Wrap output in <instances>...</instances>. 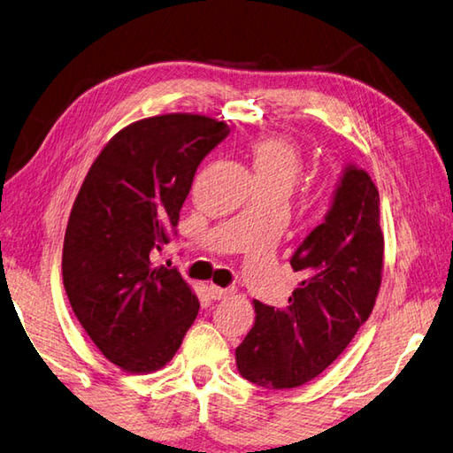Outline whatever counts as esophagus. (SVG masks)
I'll use <instances>...</instances> for the list:
<instances>
[{"instance_id":"34e87169","label":"esophagus","mask_w":453,"mask_h":453,"mask_svg":"<svg viewBox=\"0 0 453 453\" xmlns=\"http://www.w3.org/2000/svg\"><path fill=\"white\" fill-rule=\"evenodd\" d=\"M209 295H211V299L220 301V299H226L228 295H233V291L225 289V288H219V285H209Z\"/></svg>"}]
</instances>
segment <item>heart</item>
<instances>
[{
    "label": "heart",
    "instance_id": "1",
    "mask_svg": "<svg viewBox=\"0 0 453 453\" xmlns=\"http://www.w3.org/2000/svg\"><path fill=\"white\" fill-rule=\"evenodd\" d=\"M257 181H280L291 188L301 172V152L288 138L264 136L252 142Z\"/></svg>",
    "mask_w": 453,
    "mask_h": 453
}]
</instances>
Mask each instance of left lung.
<instances>
[{"mask_svg":"<svg viewBox=\"0 0 453 453\" xmlns=\"http://www.w3.org/2000/svg\"><path fill=\"white\" fill-rule=\"evenodd\" d=\"M301 273L285 309L254 301L256 322L236 348L244 380L293 389L315 380L369 319L383 272L380 191L369 173L348 164L325 220L291 256Z\"/></svg>","mask_w":453,"mask_h":453,"instance_id":"1","label":"left lung"}]
</instances>
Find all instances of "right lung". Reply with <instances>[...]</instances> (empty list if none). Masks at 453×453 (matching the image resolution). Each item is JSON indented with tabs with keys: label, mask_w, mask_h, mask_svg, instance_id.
<instances>
[{
	"label": "right lung",
	"mask_w": 453,
	"mask_h": 453,
	"mask_svg": "<svg viewBox=\"0 0 453 453\" xmlns=\"http://www.w3.org/2000/svg\"><path fill=\"white\" fill-rule=\"evenodd\" d=\"M228 133L191 113L136 121L105 144L73 201L64 289L101 354L128 373L168 364L197 317L180 272L150 257L170 242L197 165Z\"/></svg>",
	"instance_id": "add662e5"
}]
</instances>
